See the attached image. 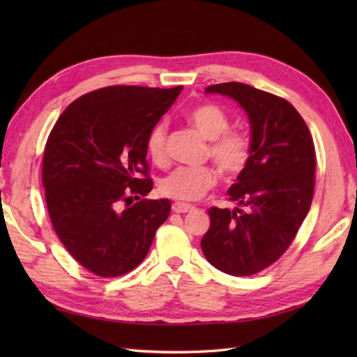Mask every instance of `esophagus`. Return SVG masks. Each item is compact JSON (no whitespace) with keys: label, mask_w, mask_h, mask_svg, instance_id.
I'll list each match as a JSON object with an SVG mask.
<instances>
[{"label":"esophagus","mask_w":357,"mask_h":357,"mask_svg":"<svg viewBox=\"0 0 357 357\" xmlns=\"http://www.w3.org/2000/svg\"><path fill=\"white\" fill-rule=\"evenodd\" d=\"M195 207L190 206V204H184V202H174L172 206V210L174 213H188V211H192Z\"/></svg>","instance_id":"esophagus-1"}]
</instances>
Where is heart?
I'll return each instance as SVG.
<instances>
[{
	"label": "heart",
	"instance_id": "b5f03b06",
	"mask_svg": "<svg viewBox=\"0 0 357 357\" xmlns=\"http://www.w3.org/2000/svg\"><path fill=\"white\" fill-rule=\"evenodd\" d=\"M187 119L204 138L210 139L206 156L211 158L224 178H236L247 169L252 159V139L242 130L230 128V116L215 104H201L187 113ZM165 123H158L147 135L146 147L151 161L156 165H167ZM218 183V172L211 165L178 167L159 184V190L167 198L178 201H198Z\"/></svg>",
	"mask_w": 357,
	"mask_h": 357
}]
</instances>
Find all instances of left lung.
Masks as SVG:
<instances>
[{
  "label": "left lung",
  "mask_w": 357,
  "mask_h": 357,
  "mask_svg": "<svg viewBox=\"0 0 357 357\" xmlns=\"http://www.w3.org/2000/svg\"><path fill=\"white\" fill-rule=\"evenodd\" d=\"M236 100L252 124V159L229 199L241 208L211 207L201 248L207 261L231 276H252L291 245L312 206L316 151L304 118L280 96L242 82L206 89Z\"/></svg>",
  "instance_id": "obj_1"
}]
</instances>
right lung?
I'll return each mask as SVG.
<instances>
[{
  "mask_svg": "<svg viewBox=\"0 0 357 357\" xmlns=\"http://www.w3.org/2000/svg\"><path fill=\"white\" fill-rule=\"evenodd\" d=\"M181 90L98 89L75 100L52 128L43 158L50 222L73 259L96 276L138 267L170 215L169 199L141 198L153 188L147 135Z\"/></svg>",
  "mask_w": 357,
  "mask_h": 357,
  "instance_id": "1",
  "label": "right lung"
}]
</instances>
